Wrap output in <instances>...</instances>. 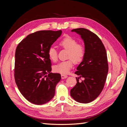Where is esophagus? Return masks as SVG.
Wrapping results in <instances>:
<instances>
[{
	"instance_id": "esophagus-1",
	"label": "esophagus",
	"mask_w": 127,
	"mask_h": 127,
	"mask_svg": "<svg viewBox=\"0 0 127 127\" xmlns=\"http://www.w3.org/2000/svg\"><path fill=\"white\" fill-rule=\"evenodd\" d=\"M61 78H62V79H64V78H66L68 77V76L67 75H63V74L61 75Z\"/></svg>"
}]
</instances>
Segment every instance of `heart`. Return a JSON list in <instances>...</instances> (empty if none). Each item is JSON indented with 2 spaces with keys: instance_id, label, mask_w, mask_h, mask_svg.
<instances>
[{
  "instance_id": "b5f03b06",
  "label": "heart",
  "mask_w": 127,
  "mask_h": 127,
  "mask_svg": "<svg viewBox=\"0 0 127 127\" xmlns=\"http://www.w3.org/2000/svg\"><path fill=\"white\" fill-rule=\"evenodd\" d=\"M78 41L69 35L65 36L59 42V45L68 50V58L69 60L61 61L53 67L55 72L61 74H67L75 63H79L83 60L86 53L85 46L82 43H78ZM49 59L55 62L58 59V53L56 48L50 47L48 50Z\"/></svg>"
}]
</instances>
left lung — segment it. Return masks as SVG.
I'll use <instances>...</instances> for the list:
<instances>
[{
  "label": "left lung",
  "instance_id": "1",
  "mask_svg": "<svg viewBox=\"0 0 127 127\" xmlns=\"http://www.w3.org/2000/svg\"><path fill=\"white\" fill-rule=\"evenodd\" d=\"M71 32L80 35L86 53L75 72L79 77L76 78L77 84L70 90V95L77 102L88 103L98 96L104 86L109 70L106 50L101 39L90 30L79 28ZM80 77L84 79L79 82Z\"/></svg>",
  "mask_w": 127,
  "mask_h": 127
}]
</instances>
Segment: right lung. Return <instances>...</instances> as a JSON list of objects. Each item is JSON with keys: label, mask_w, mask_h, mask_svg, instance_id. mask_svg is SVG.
Here are the masks:
<instances>
[{"label": "right lung", "mask_w": 127, "mask_h": 127, "mask_svg": "<svg viewBox=\"0 0 127 127\" xmlns=\"http://www.w3.org/2000/svg\"><path fill=\"white\" fill-rule=\"evenodd\" d=\"M61 33V30L37 31L28 35L16 48L15 83L23 96L34 104H43L55 96L61 75L51 72L48 50Z\"/></svg>", "instance_id": "right-lung-1"}]
</instances>
